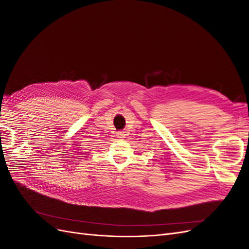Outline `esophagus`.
<instances>
[{
	"instance_id": "obj_1",
	"label": "esophagus",
	"mask_w": 249,
	"mask_h": 249,
	"mask_svg": "<svg viewBox=\"0 0 249 249\" xmlns=\"http://www.w3.org/2000/svg\"><path fill=\"white\" fill-rule=\"evenodd\" d=\"M117 137H118V138H120V139L124 138V137H125V134H124V132H118V133H117Z\"/></svg>"
}]
</instances>
